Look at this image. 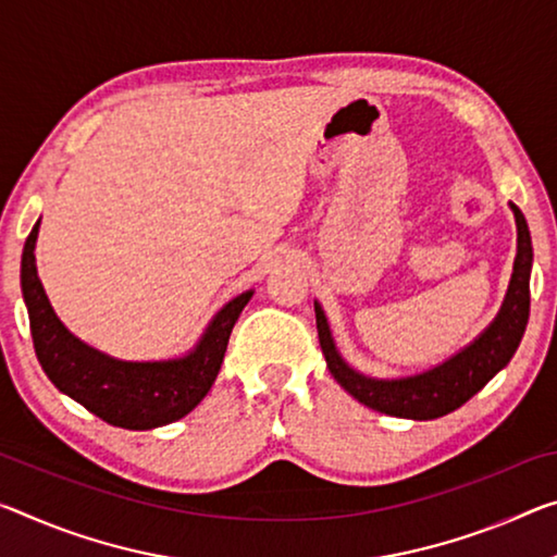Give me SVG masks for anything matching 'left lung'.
I'll return each instance as SVG.
<instances>
[{
	"mask_svg": "<svg viewBox=\"0 0 557 557\" xmlns=\"http://www.w3.org/2000/svg\"><path fill=\"white\" fill-rule=\"evenodd\" d=\"M508 206L516 215L518 252L506 299H503L498 314L493 317V322L485 326L479 337L466 344L461 351H456L454 357L426 369V372L399 379H379L357 372L339 355L322 305L314 299L317 334H320L326 369L337 379L344 392H349L369 409L389 413V417L431 421L446 417V413L456 411L458 406H463L508 364L510 357L516 355L520 339H523L528 312H531L533 268L531 231H528V223L518 206H513V202H508Z\"/></svg>",
	"mask_w": 557,
	"mask_h": 557,
	"instance_id": "left-lung-1",
	"label": "left lung"
}]
</instances>
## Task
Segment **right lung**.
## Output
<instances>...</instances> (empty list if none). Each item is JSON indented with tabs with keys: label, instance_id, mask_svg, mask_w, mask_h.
<instances>
[{
	"label": "right lung",
	"instance_id": "1",
	"mask_svg": "<svg viewBox=\"0 0 557 557\" xmlns=\"http://www.w3.org/2000/svg\"><path fill=\"white\" fill-rule=\"evenodd\" d=\"M39 225L32 227L22 252V295L34 349L44 372L61 394L72 396L111 426L148 431L183 419L206 399L223 364L227 339L252 289L220 307L196 347L175 359L128 361L88 347L64 326L37 275Z\"/></svg>",
	"mask_w": 557,
	"mask_h": 557
}]
</instances>
